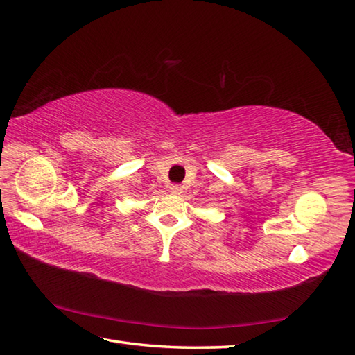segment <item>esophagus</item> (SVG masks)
<instances>
[{"label":"esophagus","instance_id":"1","mask_svg":"<svg viewBox=\"0 0 355 355\" xmlns=\"http://www.w3.org/2000/svg\"><path fill=\"white\" fill-rule=\"evenodd\" d=\"M169 191H171L172 193L180 195V193L183 192V186H182V184H171V186H169Z\"/></svg>","mask_w":355,"mask_h":355}]
</instances>
